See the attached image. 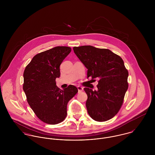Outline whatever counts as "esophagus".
I'll list each match as a JSON object with an SVG mask.
<instances>
[{
	"mask_svg": "<svg viewBox=\"0 0 155 155\" xmlns=\"http://www.w3.org/2000/svg\"><path fill=\"white\" fill-rule=\"evenodd\" d=\"M77 88H78V92H81L83 91V89H84V88L82 87H81V86H78Z\"/></svg>",
	"mask_w": 155,
	"mask_h": 155,
	"instance_id": "1",
	"label": "esophagus"
}]
</instances>
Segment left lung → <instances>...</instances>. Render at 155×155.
Here are the masks:
<instances>
[{
	"mask_svg": "<svg viewBox=\"0 0 155 155\" xmlns=\"http://www.w3.org/2000/svg\"><path fill=\"white\" fill-rule=\"evenodd\" d=\"M73 51L88 69L87 77L98 79L97 90L84 88L89 115L98 122L110 119L120 109L128 88V71L123 60L108 49L89 45L73 47Z\"/></svg>",
	"mask_w": 155,
	"mask_h": 155,
	"instance_id": "left-lung-1",
	"label": "left lung"
}]
</instances>
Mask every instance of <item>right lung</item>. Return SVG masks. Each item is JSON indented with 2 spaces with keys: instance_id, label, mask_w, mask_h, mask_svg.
Segmentation results:
<instances>
[{
  "instance_id": "obj_1",
  "label": "right lung",
  "mask_w": 155,
  "mask_h": 155,
  "mask_svg": "<svg viewBox=\"0 0 155 155\" xmlns=\"http://www.w3.org/2000/svg\"><path fill=\"white\" fill-rule=\"evenodd\" d=\"M71 50L68 46H56L39 53L24 71L22 88L27 101L36 116L48 124H57L65 119L67 103L78 92L74 85L64 90L56 86L60 66Z\"/></svg>"
}]
</instances>
